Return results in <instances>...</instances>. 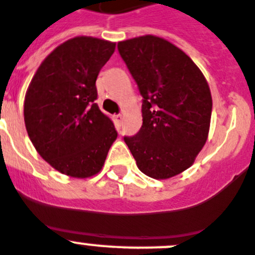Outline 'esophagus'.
I'll use <instances>...</instances> for the list:
<instances>
[{
	"instance_id": "1",
	"label": "esophagus",
	"mask_w": 255,
	"mask_h": 255,
	"mask_svg": "<svg viewBox=\"0 0 255 255\" xmlns=\"http://www.w3.org/2000/svg\"><path fill=\"white\" fill-rule=\"evenodd\" d=\"M114 121H116V123L118 126L122 125V122H123V116H122V114H117V116H114Z\"/></svg>"
}]
</instances>
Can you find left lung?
Returning a JSON list of instances; mask_svg holds the SVG:
<instances>
[{
	"label": "left lung",
	"mask_w": 255,
	"mask_h": 255,
	"mask_svg": "<svg viewBox=\"0 0 255 255\" xmlns=\"http://www.w3.org/2000/svg\"><path fill=\"white\" fill-rule=\"evenodd\" d=\"M143 98L142 127L125 137L139 170L173 178L193 165L208 138L212 96L202 71L169 40L142 35L118 43Z\"/></svg>",
	"instance_id": "obj_1"
}]
</instances>
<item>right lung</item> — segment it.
Wrapping results in <instances>:
<instances>
[{"label": "right lung", "instance_id": "add662e5", "mask_svg": "<svg viewBox=\"0 0 255 255\" xmlns=\"http://www.w3.org/2000/svg\"><path fill=\"white\" fill-rule=\"evenodd\" d=\"M114 50L116 43L104 39H68L45 57L25 94L29 138L39 155L65 175H96L118 136L95 103L96 79Z\"/></svg>", "mask_w": 255, "mask_h": 255}]
</instances>
